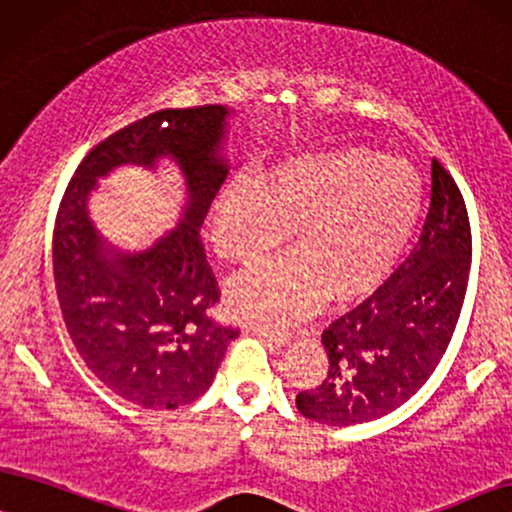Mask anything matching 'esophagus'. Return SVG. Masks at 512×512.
Returning a JSON list of instances; mask_svg holds the SVG:
<instances>
[{
	"label": "esophagus",
	"instance_id": "esophagus-1",
	"mask_svg": "<svg viewBox=\"0 0 512 512\" xmlns=\"http://www.w3.org/2000/svg\"><path fill=\"white\" fill-rule=\"evenodd\" d=\"M252 331H255L260 338L274 342V345H286L290 340V331H283V328H269V326H252Z\"/></svg>",
	"mask_w": 512,
	"mask_h": 512
}]
</instances>
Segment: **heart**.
Wrapping results in <instances>:
<instances>
[{"label":"heart","mask_w":512,"mask_h":512,"mask_svg":"<svg viewBox=\"0 0 512 512\" xmlns=\"http://www.w3.org/2000/svg\"><path fill=\"white\" fill-rule=\"evenodd\" d=\"M423 208L416 167L366 146L297 155L267 167L257 181L238 177L212 208L217 255L255 267L281 248L293 252L234 283L238 316L286 323L323 295L345 302L378 286L397 264Z\"/></svg>","instance_id":"b5f03b06"}]
</instances>
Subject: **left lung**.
Masks as SVG:
<instances>
[{"mask_svg":"<svg viewBox=\"0 0 512 512\" xmlns=\"http://www.w3.org/2000/svg\"><path fill=\"white\" fill-rule=\"evenodd\" d=\"M472 236L454 177L432 160L430 210L411 255L323 328L326 378L297 394L304 418L359 425L399 409L442 361L468 290Z\"/></svg>","mask_w":512,"mask_h":512,"instance_id":"obj_1","label":"left lung"}]
</instances>
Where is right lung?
<instances>
[{
	"mask_svg": "<svg viewBox=\"0 0 512 512\" xmlns=\"http://www.w3.org/2000/svg\"><path fill=\"white\" fill-rule=\"evenodd\" d=\"M222 106L165 108L118 129L84 155L54 224V281L63 321L84 364L118 397L144 409H177L208 392L238 328L210 309L222 297L198 226L208 215L226 163L219 144ZM178 160L190 205L177 230L144 253H103L86 217L95 177L122 162Z\"/></svg>",
	"mask_w": 512,
	"mask_h": 512,
	"instance_id": "1",
	"label": "right lung"
}]
</instances>
